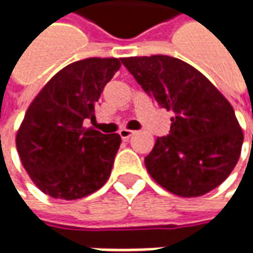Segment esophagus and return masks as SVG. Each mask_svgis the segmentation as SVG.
<instances>
[{
	"mask_svg": "<svg viewBox=\"0 0 253 253\" xmlns=\"http://www.w3.org/2000/svg\"><path fill=\"white\" fill-rule=\"evenodd\" d=\"M133 133H135V132L131 131V129H121V131H120V136H121L122 139H129Z\"/></svg>",
	"mask_w": 253,
	"mask_h": 253,
	"instance_id": "1",
	"label": "esophagus"
}]
</instances>
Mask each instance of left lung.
Here are the masks:
<instances>
[{
  "mask_svg": "<svg viewBox=\"0 0 253 253\" xmlns=\"http://www.w3.org/2000/svg\"><path fill=\"white\" fill-rule=\"evenodd\" d=\"M143 91L174 115L145 158L158 184L180 197L207 194L231 174L244 133L229 101L189 63L165 54L122 57Z\"/></svg>",
  "mask_w": 253,
  "mask_h": 253,
  "instance_id": "obj_1",
  "label": "left lung"
}]
</instances>
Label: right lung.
I'll return each instance as SVG.
<instances>
[{
    "label": "right lung",
    "instance_id": "add662e5",
    "mask_svg": "<svg viewBox=\"0 0 253 253\" xmlns=\"http://www.w3.org/2000/svg\"><path fill=\"white\" fill-rule=\"evenodd\" d=\"M120 67L117 57L70 63L28 107L15 142L25 170L42 193L53 199H83L108 180L121 136L85 128L83 121L95 120V102Z\"/></svg>",
    "mask_w": 253,
    "mask_h": 253
}]
</instances>
